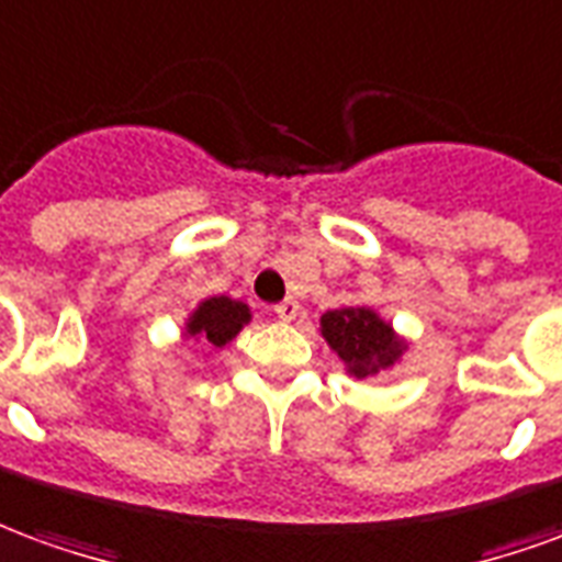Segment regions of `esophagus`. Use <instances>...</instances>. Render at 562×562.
Here are the masks:
<instances>
[{
    "mask_svg": "<svg viewBox=\"0 0 562 562\" xmlns=\"http://www.w3.org/2000/svg\"><path fill=\"white\" fill-rule=\"evenodd\" d=\"M276 314H278V321H296V314H299V302L296 299H284V302H278L276 305Z\"/></svg>",
    "mask_w": 562,
    "mask_h": 562,
    "instance_id": "obj_1",
    "label": "esophagus"
}]
</instances>
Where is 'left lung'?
<instances>
[{
	"label": "left lung",
	"mask_w": 562,
	"mask_h": 562,
	"mask_svg": "<svg viewBox=\"0 0 562 562\" xmlns=\"http://www.w3.org/2000/svg\"><path fill=\"white\" fill-rule=\"evenodd\" d=\"M323 338L353 376H371L395 366L404 353V341L371 308H338L321 317Z\"/></svg>",
	"instance_id": "obj_1"
}]
</instances>
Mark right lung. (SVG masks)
Instances as JSON below:
<instances>
[{
	"instance_id": "1",
	"label": "right lung",
	"mask_w": 562,
	"mask_h": 562,
	"mask_svg": "<svg viewBox=\"0 0 562 562\" xmlns=\"http://www.w3.org/2000/svg\"><path fill=\"white\" fill-rule=\"evenodd\" d=\"M248 321H251V314H248L245 302H236V299L227 296H212L206 302H200V308L188 317L186 335L209 341L212 347H224V344L239 335V329Z\"/></svg>"
}]
</instances>
